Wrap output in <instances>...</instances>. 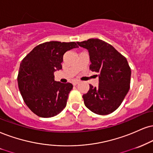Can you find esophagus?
Instances as JSON below:
<instances>
[{
    "instance_id": "esophagus-1",
    "label": "esophagus",
    "mask_w": 153,
    "mask_h": 153,
    "mask_svg": "<svg viewBox=\"0 0 153 153\" xmlns=\"http://www.w3.org/2000/svg\"><path fill=\"white\" fill-rule=\"evenodd\" d=\"M79 83V81H74L73 82V85H76V84H78Z\"/></svg>"
}]
</instances>
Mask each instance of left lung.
Returning a JSON list of instances; mask_svg holds the SVG:
<instances>
[{"instance_id":"1","label":"left lung","mask_w":153,"mask_h":153,"mask_svg":"<svg viewBox=\"0 0 153 153\" xmlns=\"http://www.w3.org/2000/svg\"><path fill=\"white\" fill-rule=\"evenodd\" d=\"M88 50L89 69L99 76V86L89 84L83 95L86 107L94 114L107 115L116 111L129 91L131 70L125 56L108 43L99 39L77 42Z\"/></svg>"}]
</instances>
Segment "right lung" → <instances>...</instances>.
I'll return each mask as SVG.
<instances>
[{
  "instance_id": "obj_1",
  "label": "right lung",
  "mask_w": 153,
  "mask_h": 153,
  "mask_svg": "<svg viewBox=\"0 0 153 153\" xmlns=\"http://www.w3.org/2000/svg\"><path fill=\"white\" fill-rule=\"evenodd\" d=\"M76 43L51 41L40 44L22 60L18 87L25 104L39 117L50 118L65 109L73 85L54 81V72L62 69L66 52Z\"/></svg>"
}]
</instances>
